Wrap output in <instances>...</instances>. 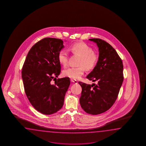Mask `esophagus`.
<instances>
[{"instance_id":"1","label":"esophagus","mask_w":146,"mask_h":146,"mask_svg":"<svg viewBox=\"0 0 146 146\" xmlns=\"http://www.w3.org/2000/svg\"><path fill=\"white\" fill-rule=\"evenodd\" d=\"M70 81H72V82H73V83H74V84H78V81L76 80H75V79H72L70 80Z\"/></svg>"}]
</instances>
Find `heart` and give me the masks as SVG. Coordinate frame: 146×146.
<instances>
[{"instance_id":"1","label":"heart","mask_w":146,"mask_h":146,"mask_svg":"<svg viewBox=\"0 0 146 146\" xmlns=\"http://www.w3.org/2000/svg\"><path fill=\"white\" fill-rule=\"evenodd\" d=\"M69 50L73 54L81 56L79 64L80 67L65 69L62 72L63 76L72 79H78L84 74L85 67L88 70H91L97 65L99 56L94 53L93 48L84 42L76 43L70 46ZM57 58L60 64L66 66L68 64V54L65 50H60L58 54Z\"/></svg>"}]
</instances>
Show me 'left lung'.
Segmentation results:
<instances>
[{"mask_svg":"<svg viewBox=\"0 0 146 146\" xmlns=\"http://www.w3.org/2000/svg\"><path fill=\"white\" fill-rule=\"evenodd\" d=\"M99 47L98 62L87 78L97 84L79 81L82 88L80 104L85 112L98 115L110 109L117 99L123 80V65L115 49L105 40L90 38Z\"/></svg>","mask_w":146,"mask_h":146,"instance_id":"left-lung-1","label":"left lung"}]
</instances>
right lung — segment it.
<instances>
[{
	"mask_svg": "<svg viewBox=\"0 0 146 146\" xmlns=\"http://www.w3.org/2000/svg\"><path fill=\"white\" fill-rule=\"evenodd\" d=\"M64 47L60 39L44 38L31 47L22 67L25 93L34 109L43 114L50 115L62 109L70 84L68 77L50 83L61 72L57 56Z\"/></svg>",
	"mask_w": 146,
	"mask_h": 146,
	"instance_id": "right-lung-1",
	"label": "right lung"
}]
</instances>
